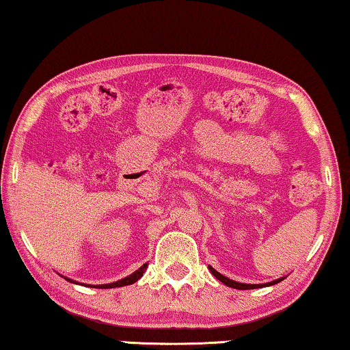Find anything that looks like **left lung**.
Returning <instances> with one entry per match:
<instances>
[{
	"instance_id": "8db88e82",
	"label": "left lung",
	"mask_w": 350,
	"mask_h": 350,
	"mask_svg": "<svg viewBox=\"0 0 350 350\" xmlns=\"http://www.w3.org/2000/svg\"><path fill=\"white\" fill-rule=\"evenodd\" d=\"M209 271L214 277L217 278L219 282H222L224 284H227L230 288H234V289H256V288H262V286H271V284H275V283H280L283 278H278V280H273V282H269V283H262V284H249V283H239V282H234V280H230V278L224 277L222 273H219L216 269L209 266Z\"/></svg>"
}]
</instances>
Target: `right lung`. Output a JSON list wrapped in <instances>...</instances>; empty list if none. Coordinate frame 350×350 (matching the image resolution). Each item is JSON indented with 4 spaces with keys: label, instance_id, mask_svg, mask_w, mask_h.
<instances>
[{
    "label": "right lung",
    "instance_id": "add662e5",
    "mask_svg": "<svg viewBox=\"0 0 350 350\" xmlns=\"http://www.w3.org/2000/svg\"><path fill=\"white\" fill-rule=\"evenodd\" d=\"M147 266H148V262H145V265L142 266V267H139L136 272H133L131 275H128V277H125V278H122V280H119V282H114V283H107V284H90V286L92 288H98V289H106V288H119V286H126V284H133V283H136L139 278H141L142 275H144V272H145V269H147ZM66 278V280H68V282H72L70 280V278H67V277H64ZM75 283V282H73Z\"/></svg>",
    "mask_w": 350,
    "mask_h": 350
}]
</instances>
